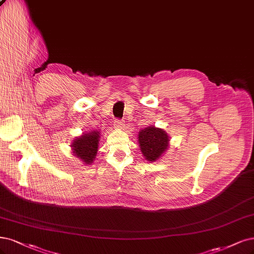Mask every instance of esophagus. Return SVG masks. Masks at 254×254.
Instances as JSON below:
<instances>
[{
  "label": "esophagus",
  "instance_id": "esophagus-1",
  "mask_svg": "<svg viewBox=\"0 0 254 254\" xmlns=\"http://www.w3.org/2000/svg\"><path fill=\"white\" fill-rule=\"evenodd\" d=\"M113 125H115V127L118 128V129H122V128L124 127V122L123 121H120V120H116L115 121V124H113Z\"/></svg>",
  "mask_w": 254,
  "mask_h": 254
}]
</instances>
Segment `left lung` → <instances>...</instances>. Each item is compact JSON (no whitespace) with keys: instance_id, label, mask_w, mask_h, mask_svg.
I'll return each instance as SVG.
<instances>
[{"instance_id":"1","label":"left lung","mask_w":254,"mask_h":254,"mask_svg":"<svg viewBox=\"0 0 254 254\" xmlns=\"http://www.w3.org/2000/svg\"><path fill=\"white\" fill-rule=\"evenodd\" d=\"M170 136L163 128L148 126L138 131L137 142L144 159L156 162L164 155L170 145Z\"/></svg>"}]
</instances>
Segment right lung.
I'll return each instance as SVG.
<instances>
[{"mask_svg":"<svg viewBox=\"0 0 254 254\" xmlns=\"http://www.w3.org/2000/svg\"><path fill=\"white\" fill-rule=\"evenodd\" d=\"M100 137L101 133L98 130H91L89 132L85 131L80 136H76L70 145L73 155L83 164L91 165L99 151Z\"/></svg>","mask_w":254,"mask_h":254,"instance_id":"obj_1","label":"right lung"}]
</instances>
